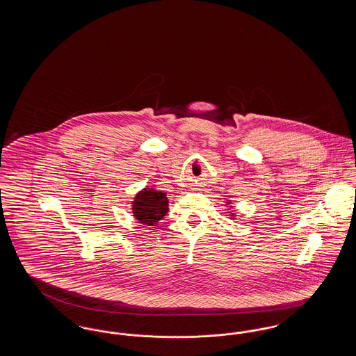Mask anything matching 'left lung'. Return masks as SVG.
<instances>
[{
  "label": "left lung",
  "mask_w": 356,
  "mask_h": 356,
  "mask_svg": "<svg viewBox=\"0 0 356 356\" xmlns=\"http://www.w3.org/2000/svg\"><path fill=\"white\" fill-rule=\"evenodd\" d=\"M227 203L229 204V202H228V200H227ZM232 215H235V213H232Z\"/></svg>",
  "instance_id": "left-lung-1"
}]
</instances>
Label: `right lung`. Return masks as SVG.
I'll use <instances>...</instances> for the list:
<instances>
[{"label": "right lung", "mask_w": 356, "mask_h": 356, "mask_svg": "<svg viewBox=\"0 0 356 356\" xmlns=\"http://www.w3.org/2000/svg\"><path fill=\"white\" fill-rule=\"evenodd\" d=\"M132 211L134 216L141 224L154 225L168 212L167 195L154 188H144L136 195Z\"/></svg>", "instance_id": "add662e5"}]
</instances>
